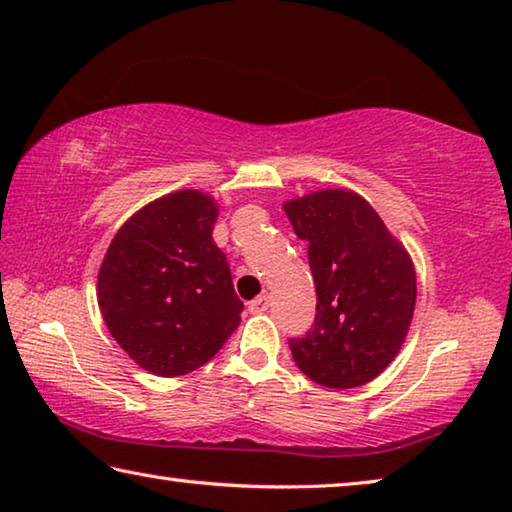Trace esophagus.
<instances>
[{
  "label": "esophagus",
  "mask_w": 512,
  "mask_h": 512,
  "mask_svg": "<svg viewBox=\"0 0 512 512\" xmlns=\"http://www.w3.org/2000/svg\"><path fill=\"white\" fill-rule=\"evenodd\" d=\"M268 302H271L268 293H264V296H257L255 300L248 302V311L250 314H264V311L268 309Z\"/></svg>",
  "instance_id": "34e87169"
}]
</instances>
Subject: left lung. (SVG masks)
Masks as SVG:
<instances>
[{"instance_id": "left-lung-1", "label": "left lung", "mask_w": 512, "mask_h": 512, "mask_svg": "<svg viewBox=\"0 0 512 512\" xmlns=\"http://www.w3.org/2000/svg\"><path fill=\"white\" fill-rule=\"evenodd\" d=\"M307 241L316 318L289 348L296 366L327 388H357L400 352L415 309V268L366 198L323 189L284 203Z\"/></svg>"}]
</instances>
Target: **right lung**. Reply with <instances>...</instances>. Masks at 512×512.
<instances>
[{
	"label": "right lung",
	"instance_id": "right-lung-1",
	"mask_svg": "<svg viewBox=\"0 0 512 512\" xmlns=\"http://www.w3.org/2000/svg\"><path fill=\"white\" fill-rule=\"evenodd\" d=\"M216 216L212 196L180 189L137 210L103 257V320L119 348L153 375L201 368L241 323L244 302L212 241Z\"/></svg>",
	"mask_w": 512,
	"mask_h": 512
}]
</instances>
